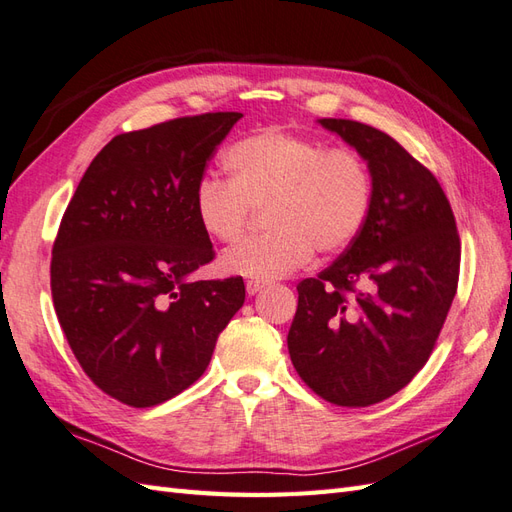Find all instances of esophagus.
Returning a JSON list of instances; mask_svg holds the SVG:
<instances>
[{"mask_svg":"<svg viewBox=\"0 0 512 512\" xmlns=\"http://www.w3.org/2000/svg\"><path fill=\"white\" fill-rule=\"evenodd\" d=\"M261 290H264V283H261V281H248L246 283V294L248 296H255Z\"/></svg>","mask_w":512,"mask_h":512,"instance_id":"esophagus-1","label":"esophagus"}]
</instances>
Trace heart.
<instances>
[{"instance_id":"b5f03b06","label":"heart","mask_w":512,"mask_h":512,"mask_svg":"<svg viewBox=\"0 0 512 512\" xmlns=\"http://www.w3.org/2000/svg\"><path fill=\"white\" fill-rule=\"evenodd\" d=\"M229 179L196 181L192 205L205 235L238 240L251 207H264L266 233L231 246L220 270L235 277L272 281L311 257L344 251L368 220L374 179L365 157L350 147L264 129L235 140L222 155Z\"/></svg>"}]
</instances>
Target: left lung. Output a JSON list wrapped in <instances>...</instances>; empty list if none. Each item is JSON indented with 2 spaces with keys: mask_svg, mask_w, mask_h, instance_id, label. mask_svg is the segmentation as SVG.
<instances>
[{
  "mask_svg": "<svg viewBox=\"0 0 512 512\" xmlns=\"http://www.w3.org/2000/svg\"><path fill=\"white\" fill-rule=\"evenodd\" d=\"M368 162V220L318 277L298 285L287 348L320 398L359 409L383 402L424 368L448 318L461 238L437 177L385 131L320 119Z\"/></svg>",
  "mask_w": 512,
  "mask_h": 512,
  "instance_id": "obj_1",
  "label": "left lung"
}]
</instances>
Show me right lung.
I'll list each match as a JSON object with an SVG mask.
<instances>
[{
    "mask_svg": "<svg viewBox=\"0 0 512 512\" xmlns=\"http://www.w3.org/2000/svg\"><path fill=\"white\" fill-rule=\"evenodd\" d=\"M242 119L207 112L114 136L77 186L51 251V296L82 370L147 409L199 381L244 305L242 277L190 281L214 259L196 181Z\"/></svg>",
    "mask_w": 512,
    "mask_h": 512,
    "instance_id": "1",
    "label": "right lung"
}]
</instances>
